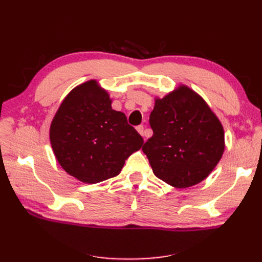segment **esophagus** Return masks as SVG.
<instances>
[{"mask_svg":"<svg viewBox=\"0 0 262 262\" xmlns=\"http://www.w3.org/2000/svg\"><path fill=\"white\" fill-rule=\"evenodd\" d=\"M137 130H138V132L141 134L142 137H146V134H145V126L144 125H138L137 126Z\"/></svg>","mask_w":262,"mask_h":262,"instance_id":"obj_1","label":"esophagus"}]
</instances>
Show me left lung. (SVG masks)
Segmentation results:
<instances>
[{"label":"left lung","mask_w":262,"mask_h":262,"mask_svg":"<svg viewBox=\"0 0 262 262\" xmlns=\"http://www.w3.org/2000/svg\"><path fill=\"white\" fill-rule=\"evenodd\" d=\"M153 130L142 147L154 175L176 188L207 178L224 152V131L205 101L186 86L156 99Z\"/></svg>","instance_id":"left-lung-1"}]
</instances>
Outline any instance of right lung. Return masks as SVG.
I'll use <instances>...</instances> for the list:
<instances>
[{
    "mask_svg": "<svg viewBox=\"0 0 262 262\" xmlns=\"http://www.w3.org/2000/svg\"><path fill=\"white\" fill-rule=\"evenodd\" d=\"M50 141L62 168L86 184L116 177L144 142L125 115L112 108L96 81L75 87L63 100L51 123Z\"/></svg>",
    "mask_w": 262,
    "mask_h": 262,
    "instance_id": "add662e5",
    "label": "right lung"
}]
</instances>
